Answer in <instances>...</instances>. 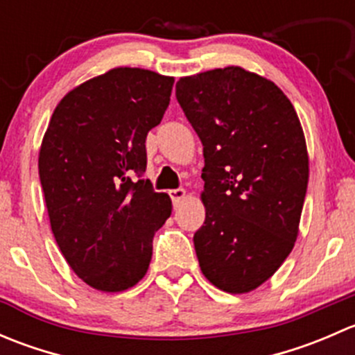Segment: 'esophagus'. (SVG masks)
<instances>
[{"label":"esophagus","mask_w":355,"mask_h":355,"mask_svg":"<svg viewBox=\"0 0 355 355\" xmlns=\"http://www.w3.org/2000/svg\"><path fill=\"white\" fill-rule=\"evenodd\" d=\"M168 194H170L171 200H173V206L175 207H177L178 204H180L182 200H184V198H185V191H184V189H173V191H170V192H168Z\"/></svg>","instance_id":"obj_1"}]
</instances>
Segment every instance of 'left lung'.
Returning a JSON list of instances; mask_svg holds the SVG:
<instances>
[{"label":"left lung","instance_id":"obj_1","mask_svg":"<svg viewBox=\"0 0 355 355\" xmlns=\"http://www.w3.org/2000/svg\"><path fill=\"white\" fill-rule=\"evenodd\" d=\"M177 99L202 142L200 271L223 292H250L273 277L299 234L309 180L299 116L278 85L241 67L182 77Z\"/></svg>","mask_w":355,"mask_h":355}]
</instances>
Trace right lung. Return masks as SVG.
Here are the masks:
<instances>
[{
  "label": "right lung",
  "mask_w": 355,
  "mask_h": 355,
  "mask_svg": "<svg viewBox=\"0 0 355 355\" xmlns=\"http://www.w3.org/2000/svg\"><path fill=\"white\" fill-rule=\"evenodd\" d=\"M173 77L120 67L55 108L39 151L51 230L78 278L121 292L144 278L171 199L144 180L146 137L170 105Z\"/></svg>",
  "instance_id": "1"
}]
</instances>
